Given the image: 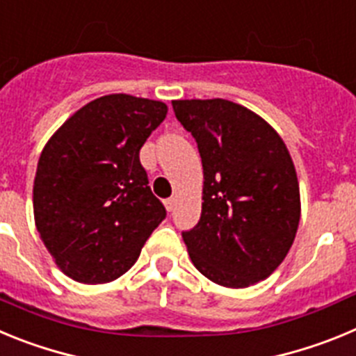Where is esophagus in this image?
Instances as JSON below:
<instances>
[{"label": "esophagus", "instance_id": "obj_1", "mask_svg": "<svg viewBox=\"0 0 356 356\" xmlns=\"http://www.w3.org/2000/svg\"><path fill=\"white\" fill-rule=\"evenodd\" d=\"M175 204H177V200H175V198H166V200H165L166 211H174L175 209Z\"/></svg>", "mask_w": 356, "mask_h": 356}]
</instances>
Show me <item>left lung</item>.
Masks as SVG:
<instances>
[{"label":"left lung","instance_id":"obj_1","mask_svg":"<svg viewBox=\"0 0 356 356\" xmlns=\"http://www.w3.org/2000/svg\"><path fill=\"white\" fill-rule=\"evenodd\" d=\"M197 140L204 168L200 222L182 232L191 262L223 287L270 277L296 238L302 202L280 134L261 115L227 99L172 101Z\"/></svg>","mask_w":356,"mask_h":356}]
</instances>
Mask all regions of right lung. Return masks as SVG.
<instances>
[{
    "instance_id": "add662e5",
    "label": "right lung",
    "mask_w": 356,
    "mask_h": 356,
    "mask_svg": "<svg viewBox=\"0 0 356 356\" xmlns=\"http://www.w3.org/2000/svg\"><path fill=\"white\" fill-rule=\"evenodd\" d=\"M165 102L127 94L94 99L54 131L38 158L33 216L62 273L81 284L122 277L166 211L140 149L165 120Z\"/></svg>"
}]
</instances>
